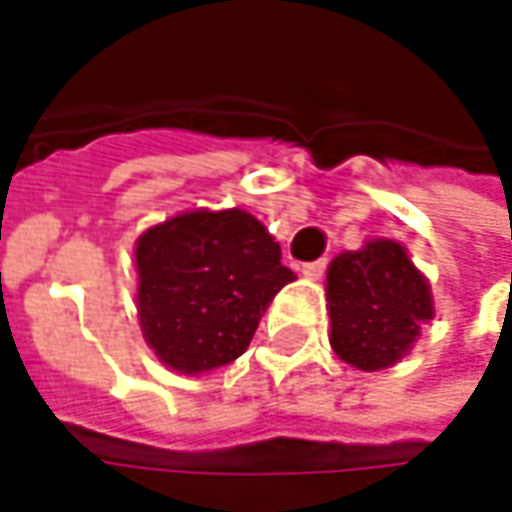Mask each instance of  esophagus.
<instances>
[{
    "mask_svg": "<svg viewBox=\"0 0 512 512\" xmlns=\"http://www.w3.org/2000/svg\"><path fill=\"white\" fill-rule=\"evenodd\" d=\"M323 272H326V260H311V263H305V266H302V275H305V278H311V281L323 278Z\"/></svg>",
    "mask_w": 512,
    "mask_h": 512,
    "instance_id": "34e87169",
    "label": "esophagus"
}]
</instances>
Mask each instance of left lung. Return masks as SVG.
I'll list each match as a JSON object with an SVG mask.
<instances>
[{
  "mask_svg": "<svg viewBox=\"0 0 512 512\" xmlns=\"http://www.w3.org/2000/svg\"><path fill=\"white\" fill-rule=\"evenodd\" d=\"M326 308L335 356L364 373L409 356L421 326L436 314L427 275L400 243L385 237L329 263Z\"/></svg>",
  "mask_w": 512,
  "mask_h": 512,
  "instance_id": "1",
  "label": "left lung"
}]
</instances>
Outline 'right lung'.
I'll list each match as a JSON object with an SVG mask.
<instances>
[{"instance_id":"right-lung-1","label":"right lung","mask_w":512,"mask_h":512,"mask_svg":"<svg viewBox=\"0 0 512 512\" xmlns=\"http://www.w3.org/2000/svg\"><path fill=\"white\" fill-rule=\"evenodd\" d=\"M136 308L148 347L183 376L240 358L266 305L296 275L252 213L186 210L136 240Z\"/></svg>"}]
</instances>
